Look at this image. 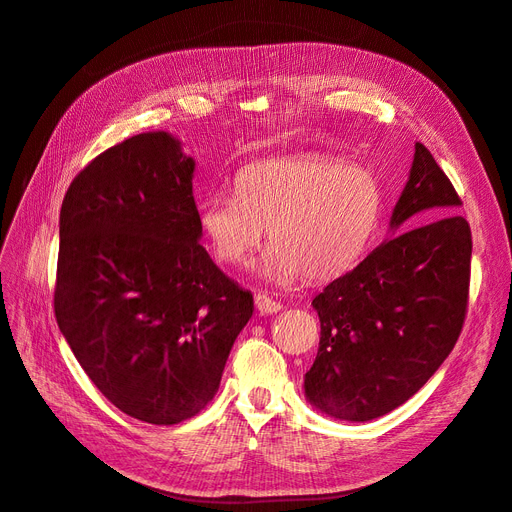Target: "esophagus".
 <instances>
[{
    "mask_svg": "<svg viewBox=\"0 0 512 512\" xmlns=\"http://www.w3.org/2000/svg\"><path fill=\"white\" fill-rule=\"evenodd\" d=\"M255 306H257L259 315H274L283 309L281 302L272 300L268 294H264V291H257L255 294Z\"/></svg>",
    "mask_w": 512,
    "mask_h": 512,
    "instance_id": "1",
    "label": "esophagus"
}]
</instances>
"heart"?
<instances>
[{
  "instance_id": "1",
  "label": "heart",
  "mask_w": 512,
  "mask_h": 512,
  "mask_svg": "<svg viewBox=\"0 0 512 512\" xmlns=\"http://www.w3.org/2000/svg\"><path fill=\"white\" fill-rule=\"evenodd\" d=\"M382 212V188L360 165L324 154L264 158L236 175V197L212 195L199 225L216 259L246 268L270 229L261 274L274 283L328 281L367 251Z\"/></svg>"
}]
</instances>
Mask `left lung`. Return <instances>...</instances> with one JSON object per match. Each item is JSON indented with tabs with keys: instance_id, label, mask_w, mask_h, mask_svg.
Listing matches in <instances>:
<instances>
[{
	"instance_id": "obj_1",
	"label": "left lung",
	"mask_w": 512,
	"mask_h": 512,
	"mask_svg": "<svg viewBox=\"0 0 512 512\" xmlns=\"http://www.w3.org/2000/svg\"><path fill=\"white\" fill-rule=\"evenodd\" d=\"M461 199L422 143L390 227L435 221L379 244L313 298L321 337L304 392L317 410L364 422L427 384L455 347L470 296L472 231L452 214Z\"/></svg>"
}]
</instances>
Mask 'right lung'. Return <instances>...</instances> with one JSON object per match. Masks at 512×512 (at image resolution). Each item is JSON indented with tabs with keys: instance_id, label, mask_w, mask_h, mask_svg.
I'll return each mask as SVG.
<instances>
[{
	"instance_id": "1",
	"label": "right lung",
	"mask_w": 512,
	"mask_h": 512,
	"mask_svg": "<svg viewBox=\"0 0 512 512\" xmlns=\"http://www.w3.org/2000/svg\"><path fill=\"white\" fill-rule=\"evenodd\" d=\"M193 171L169 133L135 135L72 180L60 212L57 326L94 386L150 425L212 401L253 315L199 244Z\"/></svg>"
}]
</instances>
